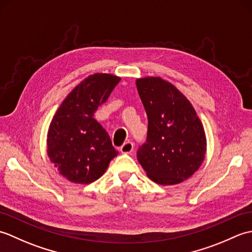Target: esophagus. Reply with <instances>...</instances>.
Returning a JSON list of instances; mask_svg holds the SVG:
<instances>
[{
  "label": "esophagus",
  "instance_id": "obj_1",
  "mask_svg": "<svg viewBox=\"0 0 252 252\" xmlns=\"http://www.w3.org/2000/svg\"><path fill=\"white\" fill-rule=\"evenodd\" d=\"M133 149H134V145H133V143L127 141L126 143H123V145L120 147V152L122 154H131L133 152Z\"/></svg>",
  "mask_w": 252,
  "mask_h": 252
}]
</instances>
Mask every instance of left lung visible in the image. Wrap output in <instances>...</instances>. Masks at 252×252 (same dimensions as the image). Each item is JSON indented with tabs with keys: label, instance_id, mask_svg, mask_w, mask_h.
I'll return each mask as SVG.
<instances>
[{
	"label": "left lung",
	"instance_id": "left-lung-1",
	"mask_svg": "<svg viewBox=\"0 0 252 252\" xmlns=\"http://www.w3.org/2000/svg\"><path fill=\"white\" fill-rule=\"evenodd\" d=\"M148 118L146 142L138 147V162L152 181L179 184L200 167L206 154L203 126L189 100L159 77L136 80Z\"/></svg>",
	"mask_w": 252,
	"mask_h": 252
}]
</instances>
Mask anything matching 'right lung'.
Wrapping results in <instances>:
<instances>
[{
  "mask_svg": "<svg viewBox=\"0 0 252 252\" xmlns=\"http://www.w3.org/2000/svg\"><path fill=\"white\" fill-rule=\"evenodd\" d=\"M120 78L95 73L74 88L51 122L47 154L60 173L74 183L99 179L118 152L108 133L94 119Z\"/></svg>",
  "mask_w": 252,
  "mask_h": 252,
  "instance_id": "1",
  "label": "right lung"
}]
</instances>
